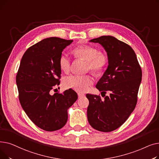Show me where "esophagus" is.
<instances>
[{"label":"esophagus","instance_id":"esophagus-1","mask_svg":"<svg viewBox=\"0 0 159 159\" xmlns=\"http://www.w3.org/2000/svg\"><path fill=\"white\" fill-rule=\"evenodd\" d=\"M78 97H79V98H82V97H85V95H84V93H83L79 92V93H78Z\"/></svg>","mask_w":159,"mask_h":159}]
</instances>
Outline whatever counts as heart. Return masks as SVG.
<instances>
[{
	"mask_svg": "<svg viewBox=\"0 0 159 159\" xmlns=\"http://www.w3.org/2000/svg\"><path fill=\"white\" fill-rule=\"evenodd\" d=\"M72 53L77 58L87 61L86 70H91L96 74L101 73L107 63V56L91 46H79L72 50ZM60 68L64 72H68L71 68L70 58L62 54L58 60ZM93 79L90 75H73L66 77L63 80L66 88H72L79 91H86L93 84Z\"/></svg>",
	"mask_w": 159,
	"mask_h": 159,
	"instance_id": "1",
	"label": "heart"
}]
</instances>
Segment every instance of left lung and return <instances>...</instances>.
I'll return each instance as SVG.
<instances>
[{
  "mask_svg": "<svg viewBox=\"0 0 159 159\" xmlns=\"http://www.w3.org/2000/svg\"><path fill=\"white\" fill-rule=\"evenodd\" d=\"M89 42L99 43L107 53V68L96 88L101 95L108 91L110 95L101 99L99 95L86 94L88 120L94 129L110 132L122 126L134 110L142 70L135 52L124 42L110 35Z\"/></svg>",
  "mask_w": 159,
  "mask_h": 159,
  "instance_id": "1",
  "label": "left lung"
}]
</instances>
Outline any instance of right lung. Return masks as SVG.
Wrapping results in <instances>:
<instances>
[{
	"mask_svg": "<svg viewBox=\"0 0 159 159\" xmlns=\"http://www.w3.org/2000/svg\"><path fill=\"white\" fill-rule=\"evenodd\" d=\"M72 42L49 37L33 45L23 55L16 74L22 107L30 120L45 131H53L64 127L68 120V110L78 98L72 89L63 93L50 94L60 84L58 60L63 49Z\"/></svg>",
	"mask_w": 159,
	"mask_h": 159,
	"instance_id": "add662e5",
	"label": "right lung"
}]
</instances>
